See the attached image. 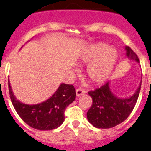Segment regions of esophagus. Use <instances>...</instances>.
<instances>
[{
  "instance_id": "esophagus-1",
  "label": "esophagus",
  "mask_w": 151,
  "mask_h": 151,
  "mask_svg": "<svg viewBox=\"0 0 151 151\" xmlns=\"http://www.w3.org/2000/svg\"><path fill=\"white\" fill-rule=\"evenodd\" d=\"M85 93H86V91H85V90H83V89H81V88L76 89V96L77 97L82 96V95L85 94Z\"/></svg>"
}]
</instances>
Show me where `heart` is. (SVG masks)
<instances>
[{
	"label": "heart",
	"mask_w": 151,
	"mask_h": 151,
	"mask_svg": "<svg viewBox=\"0 0 151 151\" xmlns=\"http://www.w3.org/2000/svg\"><path fill=\"white\" fill-rule=\"evenodd\" d=\"M118 57V50L106 43L90 45L81 57L82 61L91 63L86 68L89 79L95 84L106 81L113 72Z\"/></svg>",
	"instance_id": "b5f03b06"
}]
</instances>
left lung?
<instances>
[{"label":"left lung","instance_id":"left-lung-1","mask_svg":"<svg viewBox=\"0 0 151 151\" xmlns=\"http://www.w3.org/2000/svg\"><path fill=\"white\" fill-rule=\"evenodd\" d=\"M126 56L129 60L139 62L137 55L125 46ZM142 80L135 92L128 98L120 99L113 94L109 82L95 91L88 92L93 103L86 113L87 120L97 128H110L122 123L130 115L139 94Z\"/></svg>","mask_w":151,"mask_h":151}]
</instances>
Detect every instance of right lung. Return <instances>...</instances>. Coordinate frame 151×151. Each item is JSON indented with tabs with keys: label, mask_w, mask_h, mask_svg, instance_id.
<instances>
[{
	"label": "right lung",
	"mask_w": 151,
	"mask_h": 151,
	"mask_svg": "<svg viewBox=\"0 0 151 151\" xmlns=\"http://www.w3.org/2000/svg\"><path fill=\"white\" fill-rule=\"evenodd\" d=\"M9 90L12 105L21 119L31 128L41 131L52 130L61 125L65 109L76 96L73 85L61 83L50 99L41 103L28 105L17 100L9 81Z\"/></svg>",
	"instance_id": "add662e5"
}]
</instances>
